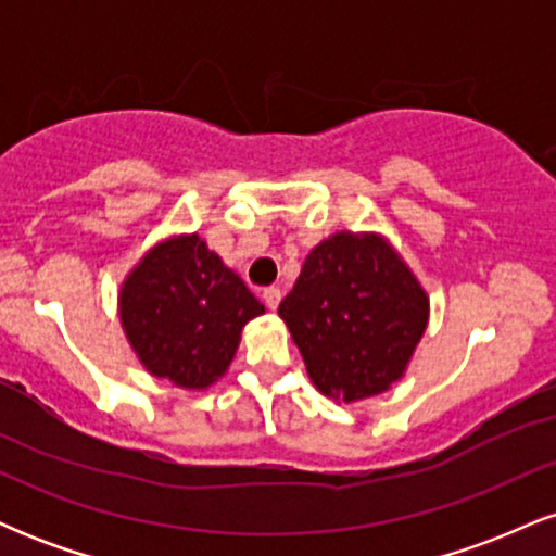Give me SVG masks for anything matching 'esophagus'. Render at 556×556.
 <instances>
[{
  "instance_id": "1",
  "label": "esophagus",
  "mask_w": 556,
  "mask_h": 556,
  "mask_svg": "<svg viewBox=\"0 0 556 556\" xmlns=\"http://www.w3.org/2000/svg\"><path fill=\"white\" fill-rule=\"evenodd\" d=\"M261 298H264V303H266V308H277L279 305V300H282V292L277 290V287H266L264 292H261Z\"/></svg>"
}]
</instances>
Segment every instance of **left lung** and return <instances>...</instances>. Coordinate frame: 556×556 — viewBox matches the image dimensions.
Listing matches in <instances>:
<instances>
[{
	"label": "left lung",
	"mask_w": 556,
	"mask_h": 556,
	"mask_svg": "<svg viewBox=\"0 0 556 556\" xmlns=\"http://www.w3.org/2000/svg\"><path fill=\"white\" fill-rule=\"evenodd\" d=\"M279 316L318 392L355 402L405 374L429 298L384 238L337 232L308 253Z\"/></svg>",
	"instance_id": "8db88e82"
}]
</instances>
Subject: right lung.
Returning a JSON list of instances; mask_svg holds the SVG:
<instances>
[{"label":"right lung","mask_w":556,"mask_h":556,"mask_svg":"<svg viewBox=\"0 0 556 556\" xmlns=\"http://www.w3.org/2000/svg\"><path fill=\"white\" fill-rule=\"evenodd\" d=\"M264 314L245 282L198 235L172 238L125 279L119 321L146 371L206 389L227 371L240 331Z\"/></svg>","instance_id":"add662e5"}]
</instances>
